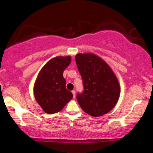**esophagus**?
Masks as SVG:
<instances>
[{"instance_id":"esophagus-1","label":"esophagus","mask_w":153,"mask_h":153,"mask_svg":"<svg viewBox=\"0 0 153 153\" xmlns=\"http://www.w3.org/2000/svg\"><path fill=\"white\" fill-rule=\"evenodd\" d=\"M71 92H72V94H73L74 98H76V91H75V90H72Z\"/></svg>"}]
</instances>
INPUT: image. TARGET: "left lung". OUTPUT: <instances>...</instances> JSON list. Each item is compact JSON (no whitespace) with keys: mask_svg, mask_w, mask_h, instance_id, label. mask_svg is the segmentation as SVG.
Here are the masks:
<instances>
[{"mask_svg":"<svg viewBox=\"0 0 153 153\" xmlns=\"http://www.w3.org/2000/svg\"><path fill=\"white\" fill-rule=\"evenodd\" d=\"M76 62L84 86V91L77 94L82 110L93 117L109 112L120 94V84L112 69L92 53L77 54Z\"/></svg>","mask_w":153,"mask_h":153,"instance_id":"1","label":"left lung"}]
</instances>
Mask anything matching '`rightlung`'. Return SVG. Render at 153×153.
Wrapping results in <instances>:
<instances>
[{
	"label": "right lung",
	"mask_w": 153,
	"mask_h": 153,
	"mask_svg": "<svg viewBox=\"0 0 153 153\" xmlns=\"http://www.w3.org/2000/svg\"><path fill=\"white\" fill-rule=\"evenodd\" d=\"M71 60L70 56L52 59L38 74L33 92L36 101L46 113L61 111L73 98L72 93L66 89V81L63 76Z\"/></svg>",
	"instance_id": "obj_1"
}]
</instances>
